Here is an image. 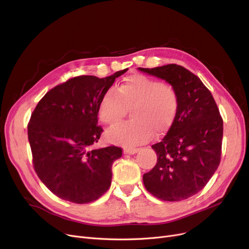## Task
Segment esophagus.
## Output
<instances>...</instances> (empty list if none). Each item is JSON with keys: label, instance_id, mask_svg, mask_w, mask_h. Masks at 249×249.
Segmentation results:
<instances>
[{"label": "esophagus", "instance_id": "obj_1", "mask_svg": "<svg viewBox=\"0 0 249 249\" xmlns=\"http://www.w3.org/2000/svg\"><path fill=\"white\" fill-rule=\"evenodd\" d=\"M138 150H139V148H136V147H125L124 153L128 154V155H134L137 153Z\"/></svg>", "mask_w": 249, "mask_h": 249}]
</instances>
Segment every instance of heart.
<instances>
[{
	"label": "heart",
	"mask_w": 249,
	"mask_h": 249,
	"mask_svg": "<svg viewBox=\"0 0 249 249\" xmlns=\"http://www.w3.org/2000/svg\"><path fill=\"white\" fill-rule=\"evenodd\" d=\"M178 94L174 86L143 74L125 77L117 90H107L99 104L101 121L116 125L131 110L132 120L110 129L107 137L112 142L134 145L166 132L175 120Z\"/></svg>",
	"instance_id": "heart-1"
}]
</instances>
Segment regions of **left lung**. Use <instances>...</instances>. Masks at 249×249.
Returning a JSON list of instances; mask_svg holds the SVG:
<instances>
[{
	"label": "left lung",
	"instance_id": "left-lung-1",
	"mask_svg": "<svg viewBox=\"0 0 249 249\" xmlns=\"http://www.w3.org/2000/svg\"><path fill=\"white\" fill-rule=\"evenodd\" d=\"M138 69L174 86L179 100L169 131L151 146L158 160L143 175V184L159 199H186L207 185L220 165L223 119L211 91L186 68L168 64Z\"/></svg>",
	"mask_w": 249,
	"mask_h": 249
}]
</instances>
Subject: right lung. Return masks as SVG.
I'll list each match as a JSON object with an SVG mask.
<instances>
[{
	"label": "right lung",
	"mask_w": 249,
	"mask_h": 249,
	"mask_svg": "<svg viewBox=\"0 0 249 249\" xmlns=\"http://www.w3.org/2000/svg\"><path fill=\"white\" fill-rule=\"evenodd\" d=\"M82 75L49 90L36 105L27 125L35 171L58 197L89 203L110 188L112 165L122 157L114 145L94 149L103 133L99 104L115 79Z\"/></svg>",
	"instance_id": "obj_1"
}]
</instances>
